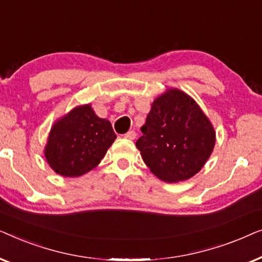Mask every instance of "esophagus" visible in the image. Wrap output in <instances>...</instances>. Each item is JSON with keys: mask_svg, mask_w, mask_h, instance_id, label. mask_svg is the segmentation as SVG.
I'll use <instances>...</instances> for the list:
<instances>
[{"mask_svg": "<svg viewBox=\"0 0 262 262\" xmlns=\"http://www.w3.org/2000/svg\"><path fill=\"white\" fill-rule=\"evenodd\" d=\"M125 138L135 139L136 138V132L134 130H130L128 132H126V134H125Z\"/></svg>", "mask_w": 262, "mask_h": 262, "instance_id": "1", "label": "esophagus"}]
</instances>
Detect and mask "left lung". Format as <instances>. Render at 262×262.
<instances>
[{
	"mask_svg": "<svg viewBox=\"0 0 262 262\" xmlns=\"http://www.w3.org/2000/svg\"><path fill=\"white\" fill-rule=\"evenodd\" d=\"M141 131L136 146L150 170L166 182L184 181L198 173L216 142L210 120L194 100L178 89L154 101Z\"/></svg>",
	"mask_w": 262,
	"mask_h": 262,
	"instance_id": "obj_1",
	"label": "left lung"
}]
</instances>
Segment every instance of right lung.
I'll return each instance as SVG.
<instances>
[{
	"label": "right lung",
	"mask_w": 262,
	"mask_h": 262,
	"mask_svg": "<svg viewBox=\"0 0 262 262\" xmlns=\"http://www.w3.org/2000/svg\"><path fill=\"white\" fill-rule=\"evenodd\" d=\"M116 137L108 120L96 116L91 105L80 106L53 125L45 157L57 174L80 177L98 166Z\"/></svg>",
	"instance_id": "right-lung-1"
}]
</instances>
